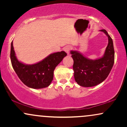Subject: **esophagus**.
<instances>
[{"instance_id": "1", "label": "esophagus", "mask_w": 127, "mask_h": 127, "mask_svg": "<svg viewBox=\"0 0 127 127\" xmlns=\"http://www.w3.org/2000/svg\"><path fill=\"white\" fill-rule=\"evenodd\" d=\"M71 49V46H65L64 48V51L66 52L67 54H69V52Z\"/></svg>"}]
</instances>
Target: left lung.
Instances as JSON below:
<instances>
[{
    "instance_id": "8db88e82",
    "label": "left lung",
    "mask_w": 127,
    "mask_h": 127,
    "mask_svg": "<svg viewBox=\"0 0 127 127\" xmlns=\"http://www.w3.org/2000/svg\"><path fill=\"white\" fill-rule=\"evenodd\" d=\"M108 37V45L104 55L100 59L90 60L76 51H71L73 59V68L76 82L80 86L91 87L107 78L114 64L115 51L113 40L104 29L100 30Z\"/></svg>"
}]
</instances>
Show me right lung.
<instances>
[{"instance_id":"1","label":"right lung","mask_w":127,"mask_h":127,"mask_svg":"<svg viewBox=\"0 0 127 127\" xmlns=\"http://www.w3.org/2000/svg\"><path fill=\"white\" fill-rule=\"evenodd\" d=\"M66 55L64 51L55 52L37 63L25 64L17 59L13 43L11 42L10 57L12 67L23 84L32 88L40 89L48 87L53 80L55 68Z\"/></svg>"}]
</instances>
